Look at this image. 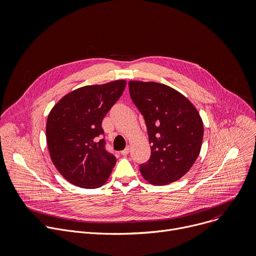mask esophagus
Returning <instances> with one entry per match:
<instances>
[{"mask_svg": "<svg viewBox=\"0 0 256 256\" xmlns=\"http://www.w3.org/2000/svg\"><path fill=\"white\" fill-rule=\"evenodd\" d=\"M128 153H130V146L126 147V148L122 151V156H128Z\"/></svg>", "mask_w": 256, "mask_h": 256, "instance_id": "34e87169", "label": "esophagus"}]
</instances>
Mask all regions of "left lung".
Instances as JSON below:
<instances>
[{
    "label": "left lung",
    "mask_w": 256,
    "mask_h": 256,
    "mask_svg": "<svg viewBox=\"0 0 256 256\" xmlns=\"http://www.w3.org/2000/svg\"><path fill=\"white\" fill-rule=\"evenodd\" d=\"M130 94L143 115L151 156L140 164L142 176L166 185L184 176L196 160L204 126L196 107L183 94L156 82L130 81Z\"/></svg>",
    "instance_id": "1"
}]
</instances>
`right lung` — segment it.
<instances>
[{
  "label": "right lung",
  "instance_id": "1",
  "mask_svg": "<svg viewBox=\"0 0 256 256\" xmlns=\"http://www.w3.org/2000/svg\"><path fill=\"white\" fill-rule=\"evenodd\" d=\"M126 85V80H116L80 88L66 94L50 111L46 124L50 158L70 183L98 188L108 180L116 158L102 139V122Z\"/></svg>",
  "mask_w": 256,
  "mask_h": 256
}]
</instances>
